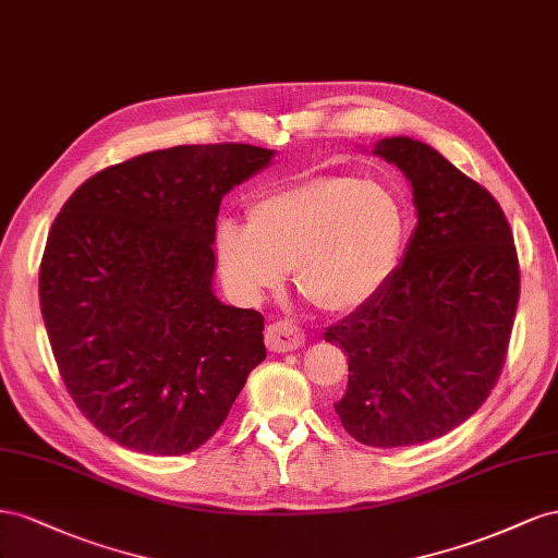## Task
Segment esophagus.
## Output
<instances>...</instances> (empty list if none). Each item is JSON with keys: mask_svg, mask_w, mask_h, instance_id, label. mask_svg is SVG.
<instances>
[{"mask_svg": "<svg viewBox=\"0 0 558 558\" xmlns=\"http://www.w3.org/2000/svg\"><path fill=\"white\" fill-rule=\"evenodd\" d=\"M304 343V331L290 320H280L266 327V348L270 353H292Z\"/></svg>", "mask_w": 558, "mask_h": 558, "instance_id": "1", "label": "esophagus"}]
</instances>
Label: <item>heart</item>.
<instances>
[{
  "label": "heart",
  "mask_w": 558,
  "mask_h": 558,
  "mask_svg": "<svg viewBox=\"0 0 558 558\" xmlns=\"http://www.w3.org/2000/svg\"><path fill=\"white\" fill-rule=\"evenodd\" d=\"M407 233L404 203L388 184L315 174L254 201L247 225L221 219L215 252L227 288L247 304L278 290L294 268L301 294L345 313L386 288Z\"/></svg>",
  "instance_id": "b5f03b06"
}]
</instances>
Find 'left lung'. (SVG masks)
<instances>
[{
	"mask_svg": "<svg viewBox=\"0 0 558 558\" xmlns=\"http://www.w3.org/2000/svg\"><path fill=\"white\" fill-rule=\"evenodd\" d=\"M372 154L404 172L418 225L386 288L325 331L348 355L333 404L345 433L378 449L451 433L500 376L519 304V259L488 191L411 137Z\"/></svg>",
	"mask_w": 558,
	"mask_h": 558,
	"instance_id": "1",
	"label": "left lung"
}]
</instances>
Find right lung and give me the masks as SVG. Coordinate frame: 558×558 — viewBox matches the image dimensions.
I'll list each match as a JSON object with an SVG mask.
<instances>
[{"mask_svg":"<svg viewBox=\"0 0 558 558\" xmlns=\"http://www.w3.org/2000/svg\"><path fill=\"white\" fill-rule=\"evenodd\" d=\"M274 154H142L93 174L56 217L39 266L46 333L74 404L121 447L196 451L266 360L262 313L213 292V243L221 198Z\"/></svg>","mask_w":558,"mask_h":558,"instance_id":"add662e5","label":"right lung"}]
</instances>
